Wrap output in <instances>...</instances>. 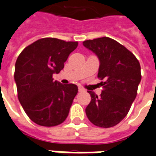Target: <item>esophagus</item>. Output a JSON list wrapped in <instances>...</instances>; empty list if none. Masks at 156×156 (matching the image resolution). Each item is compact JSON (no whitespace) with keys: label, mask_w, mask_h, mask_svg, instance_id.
Masks as SVG:
<instances>
[{"label":"esophagus","mask_w":156,"mask_h":156,"mask_svg":"<svg viewBox=\"0 0 156 156\" xmlns=\"http://www.w3.org/2000/svg\"><path fill=\"white\" fill-rule=\"evenodd\" d=\"M78 90H79V91H80V92H81V91H84V90H85V89H84L83 87H79V88H78Z\"/></svg>","instance_id":"34e87169"}]
</instances>
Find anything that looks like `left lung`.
Wrapping results in <instances>:
<instances>
[{"mask_svg": "<svg viewBox=\"0 0 156 156\" xmlns=\"http://www.w3.org/2000/svg\"><path fill=\"white\" fill-rule=\"evenodd\" d=\"M83 45L98 55V77L105 80L100 83L103 90L99 97L87 90L91 98L86 113L94 125L111 128L125 118L136 98L141 80L140 62L132 52L110 37L86 40Z\"/></svg>", "mask_w": 156, "mask_h": 156, "instance_id": "1", "label": "left lung"}]
</instances>
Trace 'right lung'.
Returning a JSON list of instances; mask_svg holds the SVG:
<instances>
[{
  "instance_id": "add662e5",
  "label": "right lung",
  "mask_w": 156,
  "mask_h": 156,
  "mask_svg": "<svg viewBox=\"0 0 156 156\" xmlns=\"http://www.w3.org/2000/svg\"><path fill=\"white\" fill-rule=\"evenodd\" d=\"M77 46L78 42L44 37L27 46L16 59L14 79L18 100L28 118L38 125L57 126L68 117L78 87L54 81L53 74L63 69Z\"/></svg>"
}]
</instances>
